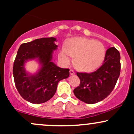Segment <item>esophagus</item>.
I'll use <instances>...</instances> for the list:
<instances>
[{"label": "esophagus", "mask_w": 134, "mask_h": 134, "mask_svg": "<svg viewBox=\"0 0 134 134\" xmlns=\"http://www.w3.org/2000/svg\"><path fill=\"white\" fill-rule=\"evenodd\" d=\"M69 72H70V75H74L75 74V72H74V71L73 69H70Z\"/></svg>", "instance_id": "obj_1"}]
</instances>
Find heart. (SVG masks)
<instances>
[{"label": "heart", "mask_w": 134, "mask_h": 134, "mask_svg": "<svg viewBox=\"0 0 134 134\" xmlns=\"http://www.w3.org/2000/svg\"><path fill=\"white\" fill-rule=\"evenodd\" d=\"M106 55L103 44L95 40L76 37L69 39L67 47H62L60 57L69 62L70 57H75V67L84 72H92L101 65Z\"/></svg>", "instance_id": "b5f03b06"}]
</instances>
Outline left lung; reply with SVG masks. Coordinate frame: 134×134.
Segmentation results:
<instances>
[{
	"instance_id": "obj_1",
	"label": "left lung",
	"mask_w": 134,
	"mask_h": 134,
	"mask_svg": "<svg viewBox=\"0 0 134 134\" xmlns=\"http://www.w3.org/2000/svg\"><path fill=\"white\" fill-rule=\"evenodd\" d=\"M120 55L115 47L106 52L103 64L91 73L77 72L80 84L74 89L77 98L87 104L102 101L111 93L120 73Z\"/></svg>"
}]
</instances>
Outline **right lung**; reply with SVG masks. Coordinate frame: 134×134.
<instances>
[{"label": "right lung", "instance_id": "obj_1", "mask_svg": "<svg viewBox=\"0 0 134 134\" xmlns=\"http://www.w3.org/2000/svg\"><path fill=\"white\" fill-rule=\"evenodd\" d=\"M56 38H42L21 44L13 65V76L16 89L25 100L40 104L50 99L57 91L60 81L69 76V69H62L51 61L56 50ZM37 58L41 68L37 73L28 75L24 64Z\"/></svg>", "mask_w": 134, "mask_h": 134}]
</instances>
